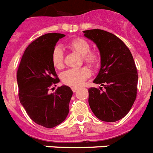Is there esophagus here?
<instances>
[{
    "instance_id": "34e87169",
    "label": "esophagus",
    "mask_w": 153,
    "mask_h": 153,
    "mask_svg": "<svg viewBox=\"0 0 153 153\" xmlns=\"http://www.w3.org/2000/svg\"><path fill=\"white\" fill-rule=\"evenodd\" d=\"M77 90H78V88H76V87H73V88H72V91H73L74 92H76Z\"/></svg>"
}]
</instances>
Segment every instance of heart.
Masks as SVG:
<instances>
[{
	"mask_svg": "<svg viewBox=\"0 0 153 153\" xmlns=\"http://www.w3.org/2000/svg\"><path fill=\"white\" fill-rule=\"evenodd\" d=\"M68 48L82 56L84 63L91 67H94L100 62V56L96 51H91V45L83 38H76L70 40L66 45ZM51 61L54 67L58 69H62L63 51L57 47L54 49L51 55ZM91 71L88 68L83 67L78 69H69L62 75L63 83L71 87H79L84 84L88 78L90 77Z\"/></svg>",
	"mask_w": 153,
	"mask_h": 153,
	"instance_id": "obj_1",
	"label": "heart"
}]
</instances>
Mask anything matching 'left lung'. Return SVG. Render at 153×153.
Listing matches in <instances>:
<instances>
[{
    "label": "left lung",
    "mask_w": 153,
    "mask_h": 153,
    "mask_svg": "<svg viewBox=\"0 0 153 153\" xmlns=\"http://www.w3.org/2000/svg\"><path fill=\"white\" fill-rule=\"evenodd\" d=\"M84 33L100 51L101 68L93 82L103 87L88 89L89 105L100 120L116 122L129 113L137 97L138 75L133 56L114 34L98 29Z\"/></svg>",
    "instance_id": "8db88e82"
}]
</instances>
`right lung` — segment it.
Returning <instances> with one entry per match:
<instances>
[{
    "mask_svg": "<svg viewBox=\"0 0 153 153\" xmlns=\"http://www.w3.org/2000/svg\"><path fill=\"white\" fill-rule=\"evenodd\" d=\"M65 35L47 33L33 40L24 51L17 71L19 98L30 119L52 128L65 120L73 95L71 88L63 85L49 94V88L59 82L51 55L56 43Z\"/></svg>",
    "mask_w": 153,
    "mask_h": 153,
    "instance_id": "obj_1",
    "label": "right lung"
}]
</instances>
